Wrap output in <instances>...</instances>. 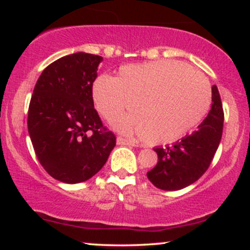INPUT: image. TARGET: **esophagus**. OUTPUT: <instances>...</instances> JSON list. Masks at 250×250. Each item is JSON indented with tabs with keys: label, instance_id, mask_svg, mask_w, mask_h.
Wrapping results in <instances>:
<instances>
[{
	"label": "esophagus",
	"instance_id": "34e87169",
	"mask_svg": "<svg viewBox=\"0 0 250 250\" xmlns=\"http://www.w3.org/2000/svg\"><path fill=\"white\" fill-rule=\"evenodd\" d=\"M116 143H117V145H120V146H133V147L136 146V143H135L134 141H130V140H125V139H123V137H120V136L116 139Z\"/></svg>",
	"mask_w": 250,
	"mask_h": 250
}]
</instances>
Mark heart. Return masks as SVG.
<instances>
[{
  "instance_id": "1",
  "label": "heart",
  "mask_w": 250,
  "mask_h": 250,
  "mask_svg": "<svg viewBox=\"0 0 250 250\" xmlns=\"http://www.w3.org/2000/svg\"><path fill=\"white\" fill-rule=\"evenodd\" d=\"M93 99L108 122L116 121L129 102L133 114L116 123L117 130L160 145L176 141L196 127L208 113L211 95L202 74L166 60L125 65L115 79L97 77Z\"/></svg>"
}]
</instances>
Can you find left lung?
<instances>
[{"instance_id": "obj_1", "label": "left lung", "mask_w": 250, "mask_h": 250, "mask_svg": "<svg viewBox=\"0 0 250 250\" xmlns=\"http://www.w3.org/2000/svg\"><path fill=\"white\" fill-rule=\"evenodd\" d=\"M211 108L208 116L190 135L170 147H156L157 165L147 176L156 188L179 190L206 173L219 148L223 130V109L216 85L211 87Z\"/></svg>"}]
</instances>
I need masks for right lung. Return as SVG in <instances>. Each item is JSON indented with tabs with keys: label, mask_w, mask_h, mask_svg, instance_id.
<instances>
[{
	"label": "right lung",
	"mask_w": 250,
	"mask_h": 250,
	"mask_svg": "<svg viewBox=\"0 0 250 250\" xmlns=\"http://www.w3.org/2000/svg\"><path fill=\"white\" fill-rule=\"evenodd\" d=\"M101 56L75 53L48 65L37 80L28 131L42 167L64 183L99 173L116 145L94 108L93 83Z\"/></svg>",
	"instance_id": "right-lung-1"
}]
</instances>
